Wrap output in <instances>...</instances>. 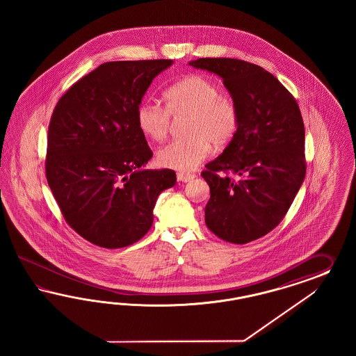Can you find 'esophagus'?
I'll return each instance as SVG.
<instances>
[{
	"mask_svg": "<svg viewBox=\"0 0 356 356\" xmlns=\"http://www.w3.org/2000/svg\"><path fill=\"white\" fill-rule=\"evenodd\" d=\"M176 176H177V181H183V183L191 181V180H193L194 177H195L194 173L186 172H177Z\"/></svg>",
	"mask_w": 356,
	"mask_h": 356,
	"instance_id": "obj_1",
	"label": "esophagus"
}]
</instances>
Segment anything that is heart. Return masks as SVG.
<instances>
[{
  "label": "heart",
  "instance_id": "heart-1",
  "mask_svg": "<svg viewBox=\"0 0 356 356\" xmlns=\"http://www.w3.org/2000/svg\"><path fill=\"white\" fill-rule=\"evenodd\" d=\"M214 79L204 74H189L164 91L165 107L149 100L137 108V125L140 133L152 140H163L171 128V116H188L183 140L164 145L156 152V162L179 171L193 170L211 151L228 146L240 127L236 102L220 92Z\"/></svg>",
  "mask_w": 356,
  "mask_h": 356
}]
</instances>
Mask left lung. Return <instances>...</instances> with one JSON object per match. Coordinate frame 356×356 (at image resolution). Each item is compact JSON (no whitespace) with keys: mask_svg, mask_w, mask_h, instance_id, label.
<instances>
[{"mask_svg":"<svg viewBox=\"0 0 356 356\" xmlns=\"http://www.w3.org/2000/svg\"><path fill=\"white\" fill-rule=\"evenodd\" d=\"M191 65L222 76L240 111L235 138L201 173L210 186L206 226L225 241L247 244L280 225L304 181L300 108L259 65L222 57Z\"/></svg>","mask_w":356,"mask_h":356,"instance_id":"8db88e82","label":"left lung"}]
</instances>
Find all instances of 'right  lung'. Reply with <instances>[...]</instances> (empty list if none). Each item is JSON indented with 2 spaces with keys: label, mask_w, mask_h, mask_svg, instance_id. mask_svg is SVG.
Masks as SVG:
<instances>
[{
  "label": "right lung",
  "mask_w": 356,
  "mask_h": 356,
  "mask_svg": "<svg viewBox=\"0 0 356 356\" xmlns=\"http://www.w3.org/2000/svg\"><path fill=\"white\" fill-rule=\"evenodd\" d=\"M172 60L111 61L58 99L48 127L45 176L66 223L97 247L124 248L152 226L172 170H140L152 156L137 108Z\"/></svg>",
  "instance_id": "1"
}]
</instances>
